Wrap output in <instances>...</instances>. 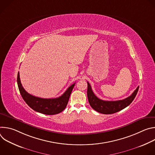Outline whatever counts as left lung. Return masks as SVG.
Instances as JSON below:
<instances>
[{
    "label": "left lung",
    "instance_id": "8db88e82",
    "mask_svg": "<svg viewBox=\"0 0 155 155\" xmlns=\"http://www.w3.org/2000/svg\"><path fill=\"white\" fill-rule=\"evenodd\" d=\"M87 83V96L91 107L96 111L103 114H115L127 107L136 97L139 87L138 86L133 93L124 99L116 101H107L99 99L94 94L90 83Z\"/></svg>",
    "mask_w": 155,
    "mask_h": 155
}]
</instances>
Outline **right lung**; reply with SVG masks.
<instances>
[{
	"label": "right lung",
	"instance_id": "obj_1",
	"mask_svg": "<svg viewBox=\"0 0 155 155\" xmlns=\"http://www.w3.org/2000/svg\"><path fill=\"white\" fill-rule=\"evenodd\" d=\"M17 83L20 94L26 103L35 111L45 115H56L61 113L68 105L71 94L75 83H74L65 93L59 97L54 99H43L29 94L21 84L19 73H18Z\"/></svg>",
	"mask_w": 155,
	"mask_h": 155
}]
</instances>
